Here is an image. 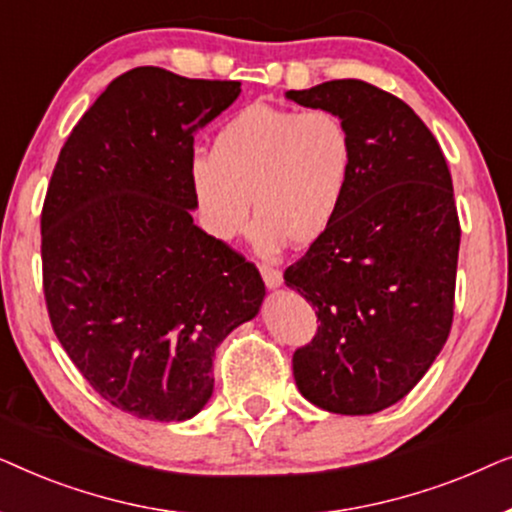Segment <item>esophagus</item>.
<instances>
[{
	"label": "esophagus",
	"instance_id": "obj_1",
	"mask_svg": "<svg viewBox=\"0 0 512 512\" xmlns=\"http://www.w3.org/2000/svg\"><path fill=\"white\" fill-rule=\"evenodd\" d=\"M261 275H263V282L268 289H279L284 282L282 272H279L277 268H270V265H261Z\"/></svg>",
	"mask_w": 512,
	"mask_h": 512
}]
</instances>
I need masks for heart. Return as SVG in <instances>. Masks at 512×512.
Instances as JSON below:
<instances>
[{
    "mask_svg": "<svg viewBox=\"0 0 512 512\" xmlns=\"http://www.w3.org/2000/svg\"><path fill=\"white\" fill-rule=\"evenodd\" d=\"M356 165L354 132L331 109L249 104L214 139V153L188 163L202 228L233 242L258 216L254 242L263 254L286 244L310 247L338 219Z\"/></svg>",
    "mask_w": 512,
    "mask_h": 512,
    "instance_id": "1",
    "label": "heart"
}]
</instances>
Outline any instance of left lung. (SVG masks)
<instances>
[{"mask_svg": "<svg viewBox=\"0 0 512 512\" xmlns=\"http://www.w3.org/2000/svg\"><path fill=\"white\" fill-rule=\"evenodd\" d=\"M286 100L335 111L356 142L338 219L284 272L319 319L293 354V377L321 410L373 415L410 394L450 335L461 240L452 177L422 118L366 81Z\"/></svg>", "mask_w": 512, "mask_h": 512, "instance_id": "8db88e82", "label": "left lung"}]
</instances>
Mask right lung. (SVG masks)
<instances>
[{"mask_svg": "<svg viewBox=\"0 0 512 512\" xmlns=\"http://www.w3.org/2000/svg\"><path fill=\"white\" fill-rule=\"evenodd\" d=\"M240 86L130 69L76 123L48 186L41 261L53 331L90 387L139 419L198 415L216 347L263 305L258 270L191 214L195 132Z\"/></svg>", "mask_w": 512, "mask_h": 512, "instance_id": "add662e5", "label": "right lung"}]
</instances>
